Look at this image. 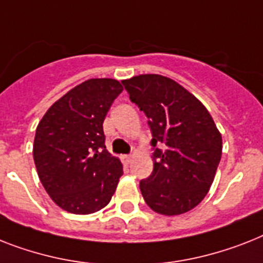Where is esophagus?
<instances>
[{
    "label": "esophagus",
    "instance_id": "esophagus-1",
    "mask_svg": "<svg viewBox=\"0 0 263 263\" xmlns=\"http://www.w3.org/2000/svg\"><path fill=\"white\" fill-rule=\"evenodd\" d=\"M121 159H123V163H124V165H129L132 161V157L131 155H123V157H121Z\"/></svg>",
    "mask_w": 263,
    "mask_h": 263
}]
</instances>
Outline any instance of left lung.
<instances>
[{
	"instance_id": "8db88e82",
	"label": "left lung",
	"mask_w": 263,
	"mask_h": 263,
	"mask_svg": "<svg viewBox=\"0 0 263 263\" xmlns=\"http://www.w3.org/2000/svg\"><path fill=\"white\" fill-rule=\"evenodd\" d=\"M123 85L153 134L154 170L139 185L144 201L166 216L191 211L208 193L221 158V135L212 116L167 77L142 74Z\"/></svg>"
}]
</instances>
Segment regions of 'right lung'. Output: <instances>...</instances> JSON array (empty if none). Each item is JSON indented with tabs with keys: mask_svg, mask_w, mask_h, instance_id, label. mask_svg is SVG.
Instances as JSON below:
<instances>
[{
	"mask_svg": "<svg viewBox=\"0 0 263 263\" xmlns=\"http://www.w3.org/2000/svg\"><path fill=\"white\" fill-rule=\"evenodd\" d=\"M123 91L112 78L80 83L54 102L36 128L33 142L40 182L52 201L76 215L109 204L123 165L105 147L102 123Z\"/></svg>",
	"mask_w": 263,
	"mask_h": 263,
	"instance_id": "right-lung-1",
	"label": "right lung"
}]
</instances>
